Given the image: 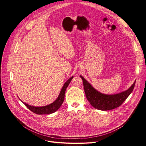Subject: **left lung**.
Listing matches in <instances>:
<instances>
[{
  "instance_id": "1",
  "label": "left lung",
  "mask_w": 146,
  "mask_h": 146,
  "mask_svg": "<svg viewBox=\"0 0 146 146\" xmlns=\"http://www.w3.org/2000/svg\"><path fill=\"white\" fill-rule=\"evenodd\" d=\"M84 84V88L86 97L90 104L95 108L100 110L107 111L114 109L120 106L132 92L135 81L127 90L113 95L102 94L97 91L92 85L80 75Z\"/></svg>"
}]
</instances>
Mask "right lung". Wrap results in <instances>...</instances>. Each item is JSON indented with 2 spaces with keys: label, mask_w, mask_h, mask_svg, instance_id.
Here are the masks:
<instances>
[{
  "label": "right lung",
  "mask_w": 146,
  "mask_h": 146,
  "mask_svg": "<svg viewBox=\"0 0 146 146\" xmlns=\"http://www.w3.org/2000/svg\"><path fill=\"white\" fill-rule=\"evenodd\" d=\"M73 78V76L71 77V78L68 80L64 85L63 87L61 89V92H60L59 95L57 99L52 103H51L49 105L46 106H43V107H34L30 105H28L27 104L25 103L23 101H22L23 103L27 106L28 109H29L33 113L37 114H52L56 110H58L60 107L61 106L62 104L64 97H65V92L66 91V88L68 87V85H69L70 82L71 81L72 79Z\"/></svg>",
  "instance_id": "1"
}]
</instances>
